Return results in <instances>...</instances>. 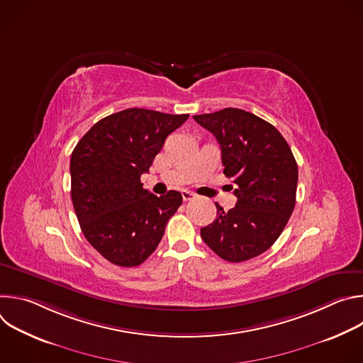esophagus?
Segmentation results:
<instances>
[{"mask_svg":"<svg viewBox=\"0 0 363 363\" xmlns=\"http://www.w3.org/2000/svg\"><path fill=\"white\" fill-rule=\"evenodd\" d=\"M181 194H182V199H184V201H191V199L195 198V194L191 192V191H188V189H182Z\"/></svg>","mask_w":363,"mask_h":363,"instance_id":"1","label":"esophagus"}]
</instances>
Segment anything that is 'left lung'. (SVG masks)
Listing matches in <instances>:
<instances>
[{
  "instance_id": "left-lung-1",
  "label": "left lung",
  "mask_w": 363,
  "mask_h": 363,
  "mask_svg": "<svg viewBox=\"0 0 363 363\" xmlns=\"http://www.w3.org/2000/svg\"><path fill=\"white\" fill-rule=\"evenodd\" d=\"M194 119L218 140L237 196L230 211L216 203L217 218L201 237L225 262L250 260L276 242L294 210L296 160L281 133L250 112L227 108Z\"/></svg>"
}]
</instances>
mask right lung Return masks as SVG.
Wrapping results in <instances>:
<instances>
[{"label":"right lung","mask_w":363,"mask_h":363,"mask_svg":"<svg viewBox=\"0 0 363 363\" xmlns=\"http://www.w3.org/2000/svg\"><path fill=\"white\" fill-rule=\"evenodd\" d=\"M188 116L126 109L94 123L76 145L70 160L73 206L86 240L108 262L136 267L162 240L182 195H153L143 189L140 175Z\"/></svg>","instance_id":"1"}]
</instances>
